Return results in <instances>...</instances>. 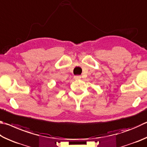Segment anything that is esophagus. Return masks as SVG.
Returning <instances> with one entry per match:
<instances>
[{
    "label": "esophagus",
    "instance_id": "esophagus-1",
    "mask_svg": "<svg viewBox=\"0 0 147 147\" xmlns=\"http://www.w3.org/2000/svg\"><path fill=\"white\" fill-rule=\"evenodd\" d=\"M81 78H82L81 76H75L74 77V78L75 80H80Z\"/></svg>",
    "mask_w": 147,
    "mask_h": 147
}]
</instances>
